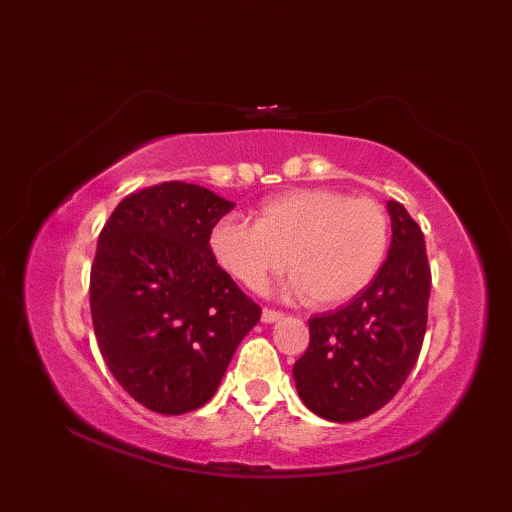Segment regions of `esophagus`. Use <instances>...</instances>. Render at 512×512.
I'll return each instance as SVG.
<instances>
[{
  "label": "esophagus",
  "mask_w": 512,
  "mask_h": 512,
  "mask_svg": "<svg viewBox=\"0 0 512 512\" xmlns=\"http://www.w3.org/2000/svg\"><path fill=\"white\" fill-rule=\"evenodd\" d=\"M281 317H284V312H279V310H273V308H264L262 310V321L264 323H275Z\"/></svg>",
  "instance_id": "obj_1"
}]
</instances>
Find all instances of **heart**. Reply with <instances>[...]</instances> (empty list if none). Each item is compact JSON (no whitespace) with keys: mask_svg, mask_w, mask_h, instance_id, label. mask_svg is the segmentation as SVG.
<instances>
[{"mask_svg":"<svg viewBox=\"0 0 512 512\" xmlns=\"http://www.w3.org/2000/svg\"><path fill=\"white\" fill-rule=\"evenodd\" d=\"M389 217L372 198L330 189L281 193L257 209L255 224L226 215L211 233V250L228 275L259 290L284 266L288 292H306L317 306L358 295L383 266Z\"/></svg>","mask_w":512,"mask_h":512,"instance_id":"heart-1","label":"heart"}]
</instances>
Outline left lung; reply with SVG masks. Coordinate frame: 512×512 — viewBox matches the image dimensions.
Segmentation results:
<instances>
[{
    "label": "left lung",
    "mask_w": 512,
    "mask_h": 512,
    "mask_svg": "<svg viewBox=\"0 0 512 512\" xmlns=\"http://www.w3.org/2000/svg\"><path fill=\"white\" fill-rule=\"evenodd\" d=\"M391 248L372 284L347 306L314 314L292 367L301 400L332 422L361 420L396 396L427 332L431 268L418 222L389 200Z\"/></svg>",
    "instance_id": "left-lung-1"
}]
</instances>
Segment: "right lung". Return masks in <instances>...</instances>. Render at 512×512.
Instances as JSON below:
<instances>
[{
  "instance_id": "obj_1",
  "label": "right lung",
  "mask_w": 512,
  "mask_h": 512,
  "mask_svg": "<svg viewBox=\"0 0 512 512\" xmlns=\"http://www.w3.org/2000/svg\"><path fill=\"white\" fill-rule=\"evenodd\" d=\"M233 206L198 184L160 182L118 202L99 235L90 270L96 341L121 387L156 413L209 402L262 317L211 250L213 228Z\"/></svg>"
}]
</instances>
